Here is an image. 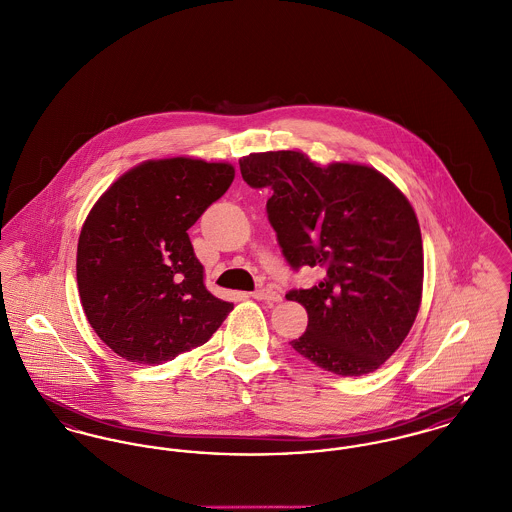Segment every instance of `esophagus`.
<instances>
[{
  "label": "esophagus",
  "instance_id": "34e87169",
  "mask_svg": "<svg viewBox=\"0 0 512 512\" xmlns=\"http://www.w3.org/2000/svg\"><path fill=\"white\" fill-rule=\"evenodd\" d=\"M250 295H252V299H256V301H268V303L281 301V295H279L277 291H273L272 287H260V289L252 291Z\"/></svg>",
  "mask_w": 512,
  "mask_h": 512
}]
</instances>
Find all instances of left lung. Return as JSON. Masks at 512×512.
Returning a JSON list of instances; mask_svg holds the SVG:
<instances>
[{"mask_svg":"<svg viewBox=\"0 0 512 512\" xmlns=\"http://www.w3.org/2000/svg\"><path fill=\"white\" fill-rule=\"evenodd\" d=\"M240 174L270 188L268 219L289 266L322 270L285 299L307 308L293 349L340 376L369 375L400 345L423 293V244L408 198L373 167H320L303 151L250 153Z\"/></svg>","mask_w":512,"mask_h":512,"instance_id":"obj_1","label":"left lung"}]
</instances>
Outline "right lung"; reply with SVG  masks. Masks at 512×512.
I'll use <instances>...</instances> for the list:
<instances>
[{
    "mask_svg": "<svg viewBox=\"0 0 512 512\" xmlns=\"http://www.w3.org/2000/svg\"><path fill=\"white\" fill-rule=\"evenodd\" d=\"M233 178L229 163L145 161L89 211L77 242L79 297L97 336L122 359L172 361L209 340L233 310L205 289L188 237Z\"/></svg>",
    "mask_w": 512,
    "mask_h": 512,
    "instance_id": "right-lung-1",
    "label": "right lung"
}]
</instances>
